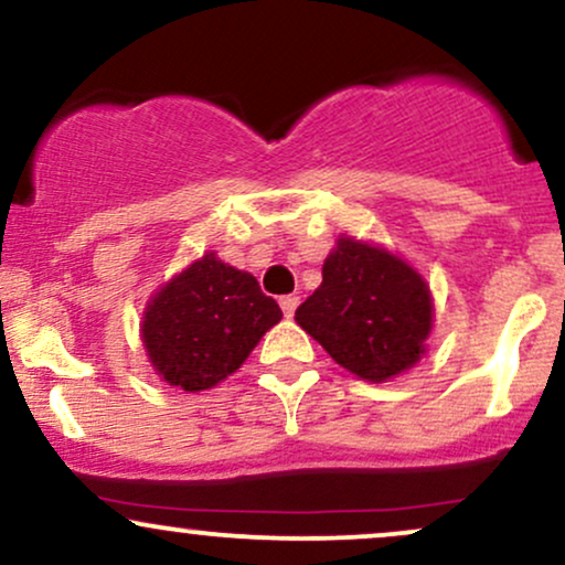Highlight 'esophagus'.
<instances>
[{
	"mask_svg": "<svg viewBox=\"0 0 565 565\" xmlns=\"http://www.w3.org/2000/svg\"><path fill=\"white\" fill-rule=\"evenodd\" d=\"M278 305H281L284 316H287V319H291V316H295V310H297V305H300V297L287 295V297H281V300H278Z\"/></svg>",
	"mask_w": 565,
	"mask_h": 565,
	"instance_id": "esophagus-1",
	"label": "esophagus"
}]
</instances>
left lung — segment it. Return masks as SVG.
<instances>
[{
	"instance_id": "left-lung-1",
	"label": "left lung",
	"mask_w": 565,
	"mask_h": 565,
	"mask_svg": "<svg viewBox=\"0 0 565 565\" xmlns=\"http://www.w3.org/2000/svg\"><path fill=\"white\" fill-rule=\"evenodd\" d=\"M295 321L348 372L385 382L423 359L433 329L425 278L382 246L337 238Z\"/></svg>"
}]
</instances>
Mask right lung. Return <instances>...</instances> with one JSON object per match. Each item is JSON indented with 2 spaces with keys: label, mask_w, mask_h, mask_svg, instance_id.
I'll use <instances>...</instances> for the list:
<instances>
[{
  "label": "right lung",
  "mask_w": 565,
  "mask_h": 565,
  "mask_svg": "<svg viewBox=\"0 0 565 565\" xmlns=\"http://www.w3.org/2000/svg\"><path fill=\"white\" fill-rule=\"evenodd\" d=\"M278 321L255 276L206 252L151 297L140 332L159 377L199 393L236 372Z\"/></svg>",
  "instance_id": "1"
}]
</instances>
